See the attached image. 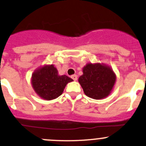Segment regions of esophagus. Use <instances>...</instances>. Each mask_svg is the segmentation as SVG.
Returning <instances> with one entry per match:
<instances>
[{
  "label": "esophagus",
  "instance_id": "esophagus-1",
  "mask_svg": "<svg viewBox=\"0 0 146 146\" xmlns=\"http://www.w3.org/2000/svg\"><path fill=\"white\" fill-rule=\"evenodd\" d=\"M71 78L74 81H76L77 80H78V76H76V75H73V76H71Z\"/></svg>",
  "mask_w": 146,
  "mask_h": 146
}]
</instances>
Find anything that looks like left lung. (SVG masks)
Returning <instances> with one entry per match:
<instances>
[{"label":"left lung","instance_id":"left-lung-1","mask_svg":"<svg viewBox=\"0 0 146 146\" xmlns=\"http://www.w3.org/2000/svg\"><path fill=\"white\" fill-rule=\"evenodd\" d=\"M78 82L88 97L100 100L111 94L116 76L111 67L102 64L89 63L82 68Z\"/></svg>","mask_w":146,"mask_h":146}]
</instances>
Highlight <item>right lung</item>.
Listing matches in <instances>:
<instances>
[{
	"label": "right lung",
	"instance_id": "obj_1",
	"mask_svg": "<svg viewBox=\"0 0 146 146\" xmlns=\"http://www.w3.org/2000/svg\"><path fill=\"white\" fill-rule=\"evenodd\" d=\"M73 81L66 75L60 76L54 65H44L32 75L33 89L40 98L46 100L57 98L63 93L65 86Z\"/></svg>",
	"mask_w": 146,
	"mask_h": 146
}]
</instances>
